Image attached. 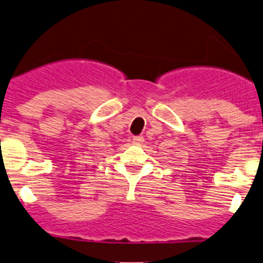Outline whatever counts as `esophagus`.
I'll list each match as a JSON object with an SVG mask.
<instances>
[{"label": "esophagus", "instance_id": "1", "mask_svg": "<svg viewBox=\"0 0 263 263\" xmlns=\"http://www.w3.org/2000/svg\"><path fill=\"white\" fill-rule=\"evenodd\" d=\"M144 142V138L142 137V135H138V137H134L133 138V143H134V144H142V143Z\"/></svg>", "mask_w": 263, "mask_h": 263}]
</instances>
